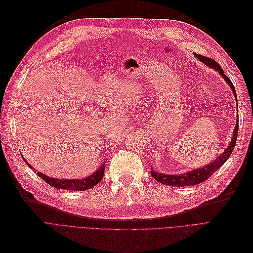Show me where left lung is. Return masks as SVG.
<instances>
[{
    "label": "left lung",
    "mask_w": 253,
    "mask_h": 253,
    "mask_svg": "<svg viewBox=\"0 0 253 253\" xmlns=\"http://www.w3.org/2000/svg\"><path fill=\"white\" fill-rule=\"evenodd\" d=\"M195 56L199 59L200 62L205 64L207 67H210L212 69H214L215 71L219 72V74L222 76V78L226 81V83L230 85V87L232 88L235 99L237 98L236 94V89L234 84L232 83L231 79H228L227 76H225V74L223 73V70L221 69V67L216 63L214 59L208 57V56H204L198 53H195ZM237 101V106H238V100ZM237 124L234 129V135L232 138L231 143L228 144V146L226 147V149L218 156L217 159H215L212 163H210L209 165L200 168V169H195L192 171H189L187 173L184 174H180V175H167V174H163V173H158L154 172V170L151 168V175L152 177L156 180V181L165 184V185H170V186H189V185H196L199 183H202L207 180L211 175H213V173L215 171H217L219 168L227 161V159L230 158V155L232 154L234 148H235V144L237 141V136H238V128H239V116L237 117Z\"/></svg>",
    "instance_id": "left-lung-1"
}]
</instances>
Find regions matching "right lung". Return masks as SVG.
<instances>
[{
  "label": "right lung",
  "mask_w": 253,
  "mask_h": 253,
  "mask_svg": "<svg viewBox=\"0 0 253 253\" xmlns=\"http://www.w3.org/2000/svg\"><path fill=\"white\" fill-rule=\"evenodd\" d=\"M23 161L26 162V164L30 168H32L31 165L28 164L25 159H23ZM104 172H105V166L102 165L98 171H95L90 176H88L86 178H82V179H67V180L66 179H55V178L48 177L40 172H37V175L39 177H41L45 182H47L48 184L55 187V188L68 189V190H87L101 182V180L103 179V176H104Z\"/></svg>",
  "instance_id": "obj_1"
}]
</instances>
